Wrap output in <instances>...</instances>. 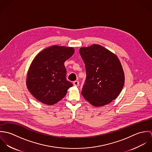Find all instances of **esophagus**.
<instances>
[{"mask_svg":"<svg viewBox=\"0 0 152 152\" xmlns=\"http://www.w3.org/2000/svg\"><path fill=\"white\" fill-rule=\"evenodd\" d=\"M73 85L74 86H76V87H78L79 86V82L77 81H74L73 82Z\"/></svg>","mask_w":152,"mask_h":152,"instance_id":"esophagus-1","label":"esophagus"}]
</instances>
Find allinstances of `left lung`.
<instances>
[{
	"label": "left lung",
	"mask_w": 152,
	"mask_h": 152,
	"mask_svg": "<svg viewBox=\"0 0 152 152\" xmlns=\"http://www.w3.org/2000/svg\"><path fill=\"white\" fill-rule=\"evenodd\" d=\"M80 55L85 63L87 78L81 94L94 107L112 102L121 93L125 74L116 54L98 44L81 47Z\"/></svg>",
	"instance_id": "1"
}]
</instances>
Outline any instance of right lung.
<instances>
[{
  "mask_svg": "<svg viewBox=\"0 0 152 152\" xmlns=\"http://www.w3.org/2000/svg\"><path fill=\"white\" fill-rule=\"evenodd\" d=\"M73 47L53 45L40 52L29 66L26 86L39 101L53 105L62 99L72 87L66 80L64 62L74 53Z\"/></svg>",
  "mask_w": 152,
  "mask_h": 152,
  "instance_id": "add662e5",
  "label": "right lung"
}]
</instances>
